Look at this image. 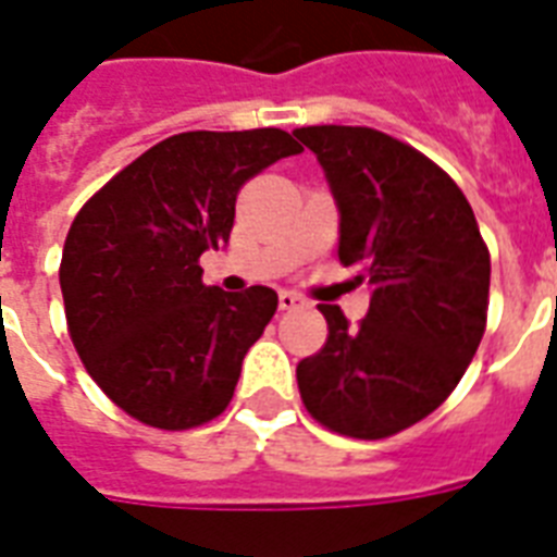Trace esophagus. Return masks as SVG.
<instances>
[{"label": "esophagus", "mask_w": 557, "mask_h": 557, "mask_svg": "<svg viewBox=\"0 0 557 557\" xmlns=\"http://www.w3.org/2000/svg\"><path fill=\"white\" fill-rule=\"evenodd\" d=\"M306 304V297H300L297 292H280V309L283 312H295V309H304Z\"/></svg>", "instance_id": "1"}]
</instances>
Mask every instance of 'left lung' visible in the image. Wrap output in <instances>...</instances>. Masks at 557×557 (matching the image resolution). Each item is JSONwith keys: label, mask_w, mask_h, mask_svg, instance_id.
<instances>
[{"label": "left lung", "mask_w": 557, "mask_h": 557, "mask_svg": "<svg viewBox=\"0 0 557 557\" xmlns=\"http://www.w3.org/2000/svg\"><path fill=\"white\" fill-rule=\"evenodd\" d=\"M338 205V257L370 286L352 330L338 306L297 364L306 410L330 431L384 440L450 396L485 332L492 260L454 178L370 126H300Z\"/></svg>", "instance_id": "1"}]
</instances>
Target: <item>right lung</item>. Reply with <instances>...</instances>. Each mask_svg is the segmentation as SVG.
<instances>
[{
  "label": "right lung",
  "mask_w": 557,
  "mask_h": 557,
  "mask_svg": "<svg viewBox=\"0 0 557 557\" xmlns=\"http://www.w3.org/2000/svg\"><path fill=\"white\" fill-rule=\"evenodd\" d=\"M300 150L283 129L173 135L74 216L60 262L69 335L98 387L138 422L187 431L234 396L277 292L205 286L199 257L227 243L239 187Z\"/></svg>",
  "instance_id": "right-lung-1"
}]
</instances>
